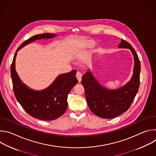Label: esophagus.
<instances>
[{
	"mask_svg": "<svg viewBox=\"0 0 156 156\" xmlns=\"http://www.w3.org/2000/svg\"><path fill=\"white\" fill-rule=\"evenodd\" d=\"M76 78H77L78 81H79V82H81V78H82V75H81V73L80 72H77L76 74Z\"/></svg>",
	"mask_w": 156,
	"mask_h": 156,
	"instance_id": "obj_1",
	"label": "esophagus"
}]
</instances>
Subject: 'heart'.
Instances as JSON below:
<instances>
[{"label": "heart", "instance_id": "b5f03b06", "mask_svg": "<svg viewBox=\"0 0 156 156\" xmlns=\"http://www.w3.org/2000/svg\"><path fill=\"white\" fill-rule=\"evenodd\" d=\"M95 42L93 40H87L82 42V46L86 49H91L94 47Z\"/></svg>", "mask_w": 156, "mask_h": 156}]
</instances>
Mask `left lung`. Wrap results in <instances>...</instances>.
<instances>
[{
	"mask_svg": "<svg viewBox=\"0 0 156 156\" xmlns=\"http://www.w3.org/2000/svg\"><path fill=\"white\" fill-rule=\"evenodd\" d=\"M119 48L130 49L134 56V73L127 84L117 90H109L102 87L90 71L82 77L81 83L89 107L94 114L103 119L115 118L126 112L135 99L140 86L141 64L135 50L129 42L122 39Z\"/></svg>",
	"mask_w": 156,
	"mask_h": 156,
	"instance_id": "obj_1",
	"label": "left lung"
}]
</instances>
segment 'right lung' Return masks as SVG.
I'll list each match as a JSON object with an SVG mask.
<instances>
[{"mask_svg":"<svg viewBox=\"0 0 156 156\" xmlns=\"http://www.w3.org/2000/svg\"><path fill=\"white\" fill-rule=\"evenodd\" d=\"M56 35L44 33L34 35L22 43L17 49L11 65V77L16 99L31 116L42 120H53L62 116L68 106L67 96L78 83L76 70L59 75L47 89L40 91L31 90L20 80L15 67L16 52L27 44L37 39H49Z\"/></svg>","mask_w":156,"mask_h":156,"instance_id":"1","label":"right lung"}]
</instances>
